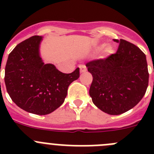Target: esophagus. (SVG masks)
Segmentation results:
<instances>
[{"label": "esophagus", "mask_w": 154, "mask_h": 154, "mask_svg": "<svg viewBox=\"0 0 154 154\" xmlns=\"http://www.w3.org/2000/svg\"><path fill=\"white\" fill-rule=\"evenodd\" d=\"M79 69H80V72L82 73V72H85L87 70L86 67H85V65H81L79 66Z\"/></svg>", "instance_id": "34e87169"}]
</instances>
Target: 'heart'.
<instances>
[{"label": "heart", "instance_id": "heart-1", "mask_svg": "<svg viewBox=\"0 0 154 154\" xmlns=\"http://www.w3.org/2000/svg\"><path fill=\"white\" fill-rule=\"evenodd\" d=\"M103 46V45H102ZM105 51L106 53H108V54H110V53L112 52V47H110V46H107L106 48V49H105Z\"/></svg>", "mask_w": 154, "mask_h": 154}]
</instances>
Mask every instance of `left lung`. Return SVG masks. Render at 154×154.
Returning a JSON list of instances; mask_svg holds the SVG:
<instances>
[{
    "mask_svg": "<svg viewBox=\"0 0 154 154\" xmlns=\"http://www.w3.org/2000/svg\"><path fill=\"white\" fill-rule=\"evenodd\" d=\"M115 54L87 62L92 75L89 95L96 106L110 115H119L138 104L149 82L146 55L123 39Z\"/></svg>",
    "mask_w": 154,
    "mask_h": 154,
    "instance_id": "left-lung-1",
    "label": "left lung"
}]
</instances>
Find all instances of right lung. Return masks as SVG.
I'll return each instance as SVG.
<instances>
[{
  "label": "right lung",
  "mask_w": 154,
  "mask_h": 154,
  "mask_svg": "<svg viewBox=\"0 0 154 154\" xmlns=\"http://www.w3.org/2000/svg\"><path fill=\"white\" fill-rule=\"evenodd\" d=\"M42 38L32 36L14 48L5 66V82L17 106L31 113L47 115L64 103L69 85L79 77V68L65 74L52 64H44L39 55Z\"/></svg>",
  "instance_id": "add662e5"
}]
</instances>
